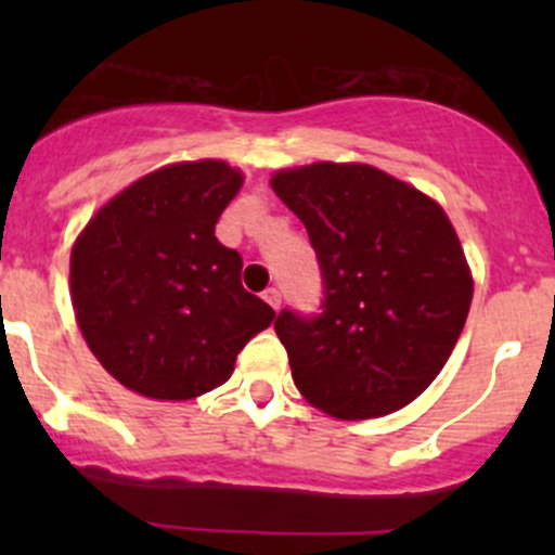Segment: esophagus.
I'll return each mask as SVG.
<instances>
[{
    "instance_id": "obj_1",
    "label": "esophagus",
    "mask_w": 555,
    "mask_h": 555,
    "mask_svg": "<svg viewBox=\"0 0 555 555\" xmlns=\"http://www.w3.org/2000/svg\"><path fill=\"white\" fill-rule=\"evenodd\" d=\"M262 300H266L271 309H279V306H282V293H279L276 287H268L266 293H262Z\"/></svg>"
}]
</instances>
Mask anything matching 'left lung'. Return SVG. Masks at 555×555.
Listing matches in <instances>:
<instances>
[{"label":"left lung","instance_id":"8db88e82","mask_svg":"<svg viewBox=\"0 0 555 555\" xmlns=\"http://www.w3.org/2000/svg\"><path fill=\"white\" fill-rule=\"evenodd\" d=\"M309 231L319 313L273 322L311 405L338 418L386 416L416 400L451 357L469 300L464 251L446 211L362 164H313L271 179Z\"/></svg>","mask_w":555,"mask_h":555}]
</instances>
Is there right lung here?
I'll return each instance as SVG.
<instances>
[{
	"label": "right lung",
	"instance_id": "1",
	"mask_svg": "<svg viewBox=\"0 0 555 555\" xmlns=\"http://www.w3.org/2000/svg\"><path fill=\"white\" fill-rule=\"evenodd\" d=\"M242 179L222 160L166 166L115 195L77 238V324L128 389L155 400L217 389L276 317L242 287V255L215 236Z\"/></svg>",
	"mask_w": 555,
	"mask_h": 555
}]
</instances>
